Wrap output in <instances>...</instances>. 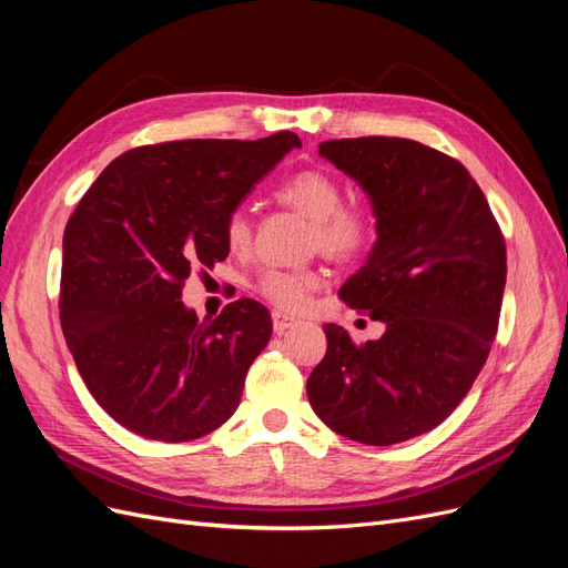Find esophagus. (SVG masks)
<instances>
[{
    "label": "esophagus",
    "instance_id": "1",
    "mask_svg": "<svg viewBox=\"0 0 568 568\" xmlns=\"http://www.w3.org/2000/svg\"><path fill=\"white\" fill-rule=\"evenodd\" d=\"M298 324V320H294V317H288V315H284V313H272V326H274V334H284L286 329H291V326H296Z\"/></svg>",
    "mask_w": 568,
    "mask_h": 568
}]
</instances>
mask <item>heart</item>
<instances>
[{"label":"heart","instance_id":"1","mask_svg":"<svg viewBox=\"0 0 568 568\" xmlns=\"http://www.w3.org/2000/svg\"><path fill=\"white\" fill-rule=\"evenodd\" d=\"M274 196L311 220V244L336 261H348L363 253L374 239V217L365 205L343 203L346 194L336 178L324 170H303L284 180ZM251 220L244 211H234L225 225L227 244L239 251L251 242ZM320 286L315 270H265L257 277V294L282 311H303Z\"/></svg>","mask_w":568,"mask_h":568}]
</instances>
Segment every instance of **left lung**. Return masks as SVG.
<instances>
[{
  "label": "left lung",
  "mask_w": 568,
  "mask_h": 568,
  "mask_svg": "<svg viewBox=\"0 0 568 568\" xmlns=\"http://www.w3.org/2000/svg\"><path fill=\"white\" fill-rule=\"evenodd\" d=\"M369 196L376 242L338 296L386 324L363 346L324 324L326 355L307 379L332 432L393 445L436 428L486 365L500 320L507 248L469 170L400 136L320 144Z\"/></svg>",
  "instance_id": "1"
}]
</instances>
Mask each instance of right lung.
I'll return each mask as SVG.
<instances>
[{
  "instance_id": "obj_1",
  "label": "right lung",
  "mask_w": 568,
  "mask_h": 568,
  "mask_svg": "<svg viewBox=\"0 0 568 568\" xmlns=\"http://www.w3.org/2000/svg\"><path fill=\"white\" fill-rule=\"evenodd\" d=\"M301 140H182L132 149L88 189L63 232L61 329L94 400L132 434L184 443L242 400L272 336L253 298L199 320L182 303L192 270L225 261V225Z\"/></svg>"
}]
</instances>
